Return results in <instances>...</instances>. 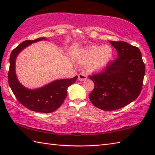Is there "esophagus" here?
<instances>
[{
    "label": "esophagus",
    "instance_id": "esophagus-1",
    "mask_svg": "<svg viewBox=\"0 0 155 155\" xmlns=\"http://www.w3.org/2000/svg\"><path fill=\"white\" fill-rule=\"evenodd\" d=\"M87 75L84 73H83V72L78 75V79L80 81H84L85 80H87Z\"/></svg>",
    "mask_w": 155,
    "mask_h": 155
}]
</instances>
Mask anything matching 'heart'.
<instances>
[{
  "label": "heart",
  "mask_w": 155,
  "mask_h": 155,
  "mask_svg": "<svg viewBox=\"0 0 155 155\" xmlns=\"http://www.w3.org/2000/svg\"><path fill=\"white\" fill-rule=\"evenodd\" d=\"M113 56V50L109 46L93 45L81 51L77 55V60L81 64L87 63V69L94 72L104 68Z\"/></svg>",
  "instance_id": "1"
}]
</instances>
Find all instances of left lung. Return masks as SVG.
<instances>
[{
  "instance_id": "1",
  "label": "left lung",
  "mask_w": 155,
  "mask_h": 155,
  "mask_svg": "<svg viewBox=\"0 0 155 155\" xmlns=\"http://www.w3.org/2000/svg\"><path fill=\"white\" fill-rule=\"evenodd\" d=\"M110 42L118 57L100 73L89 76L94 87L88 95L94 106L109 111L127 106L139 97L145 73L139 48L124 41Z\"/></svg>"
}]
</instances>
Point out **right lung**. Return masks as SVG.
<instances>
[{
    "label": "right lung",
    "mask_w": 155,
    "mask_h": 155,
    "mask_svg": "<svg viewBox=\"0 0 155 155\" xmlns=\"http://www.w3.org/2000/svg\"><path fill=\"white\" fill-rule=\"evenodd\" d=\"M47 40L42 37L35 40H27L17 46L10 56L8 81L16 99L28 109L38 113H49L57 109L63 103L67 95V88L75 83L78 77L67 79L57 80L41 88L29 90L20 84L15 73V61L17 54L23 48L32 42Z\"/></svg>",
    "instance_id": "1"
}]
</instances>
